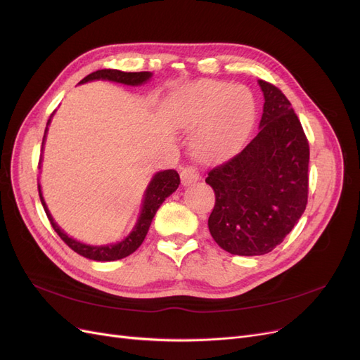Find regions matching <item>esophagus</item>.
Masks as SVG:
<instances>
[{
  "label": "esophagus",
  "instance_id": "esophagus-1",
  "mask_svg": "<svg viewBox=\"0 0 360 360\" xmlns=\"http://www.w3.org/2000/svg\"><path fill=\"white\" fill-rule=\"evenodd\" d=\"M180 176H181V183L184 184V186H189V184L200 180V172L193 165L183 167L180 169Z\"/></svg>",
  "mask_w": 360,
  "mask_h": 360
}]
</instances>
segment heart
I'll return each mask as SVG.
<instances>
[{"label": "heart", "instance_id": "1", "mask_svg": "<svg viewBox=\"0 0 360 360\" xmlns=\"http://www.w3.org/2000/svg\"><path fill=\"white\" fill-rule=\"evenodd\" d=\"M254 115V97L245 86L202 81L188 91L180 122L189 129L202 126L193 138L195 155L202 160H219L243 143Z\"/></svg>", "mask_w": 360, "mask_h": 360}]
</instances>
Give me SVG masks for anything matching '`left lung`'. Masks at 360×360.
I'll return each mask as SVG.
<instances>
[{
  "mask_svg": "<svg viewBox=\"0 0 360 360\" xmlns=\"http://www.w3.org/2000/svg\"><path fill=\"white\" fill-rule=\"evenodd\" d=\"M258 84L264 94L258 135L205 179L216 195L210 234L233 255L274 250L308 202L309 144L300 120L278 86Z\"/></svg>",
  "mask_w": 360,
  "mask_h": 360,
  "instance_id": "left-lung-1",
  "label": "left lung"
}]
</instances>
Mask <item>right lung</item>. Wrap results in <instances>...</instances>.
<instances>
[{
	"label": "right lung",
	"instance_id": "add662e5",
	"mask_svg": "<svg viewBox=\"0 0 360 360\" xmlns=\"http://www.w3.org/2000/svg\"><path fill=\"white\" fill-rule=\"evenodd\" d=\"M151 78L150 72H122V70H115V69H102V70H96L90 73L89 76L79 82H89V81H96V79H105V81H112V82H120L124 85H141L146 81ZM51 120H48L49 124ZM48 132V127L45 130V135ZM45 144V136H43V143L41 147ZM180 184V176L177 171L174 169H165L155 174V177L151 179L150 184L147 186V191L144 193V201H143V209H141V214L138 217V222L134 228V231L130 233L126 238H123L122 242H118L115 245H105V246H91V245H85L81 243L75 238L69 237L63 230H60V226L53 222L52 216L48 210L46 202L41 197V191H40V184H39V197L41 201L43 209L46 212L48 219L52 225L56 233L61 237V240L66 243L70 249H73L76 254H79L85 258H90L94 261H115V259H122L130 254H134L135 250L141 246V243L144 242V238L148 233V228L151 225V221L160 207V204L168 198L172 192H176Z\"/></svg>",
	"mask_w": 360,
	"mask_h": 360
}]
</instances>
